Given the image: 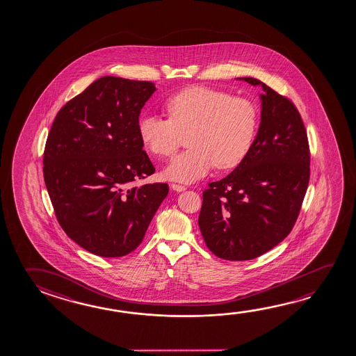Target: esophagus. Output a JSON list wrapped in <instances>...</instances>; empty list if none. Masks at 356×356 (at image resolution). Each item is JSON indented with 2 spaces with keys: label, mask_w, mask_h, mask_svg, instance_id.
Listing matches in <instances>:
<instances>
[{
  "label": "esophagus",
  "mask_w": 356,
  "mask_h": 356,
  "mask_svg": "<svg viewBox=\"0 0 356 356\" xmlns=\"http://www.w3.org/2000/svg\"><path fill=\"white\" fill-rule=\"evenodd\" d=\"M171 188L174 191H177V193H182V191L186 190V187L182 186V185H177V184H171Z\"/></svg>",
  "instance_id": "obj_1"
}]
</instances>
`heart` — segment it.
I'll use <instances>...</instances> for the list:
<instances>
[{
	"label": "heart",
	"instance_id": "1",
	"mask_svg": "<svg viewBox=\"0 0 356 356\" xmlns=\"http://www.w3.org/2000/svg\"><path fill=\"white\" fill-rule=\"evenodd\" d=\"M169 119L144 114L138 122L141 143L152 155L169 158L181 152L163 169L169 180L193 182L216 166L232 169L245 160L256 138L258 111L245 98L212 88H187L165 103Z\"/></svg>",
	"mask_w": 356,
	"mask_h": 356
}]
</instances>
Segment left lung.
<instances>
[{
    "label": "left lung",
    "mask_w": 356,
    "mask_h": 356,
    "mask_svg": "<svg viewBox=\"0 0 356 356\" xmlns=\"http://www.w3.org/2000/svg\"><path fill=\"white\" fill-rule=\"evenodd\" d=\"M262 88L261 122L251 152L225 179L204 191L198 226L213 254L248 261L272 250L297 221L308 187V138L291 100L256 78Z\"/></svg>",
    "instance_id": "1"
}]
</instances>
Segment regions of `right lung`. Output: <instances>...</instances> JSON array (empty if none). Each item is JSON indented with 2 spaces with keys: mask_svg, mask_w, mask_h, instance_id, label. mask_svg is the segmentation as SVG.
<instances>
[{
  "mask_svg": "<svg viewBox=\"0 0 356 356\" xmlns=\"http://www.w3.org/2000/svg\"><path fill=\"white\" fill-rule=\"evenodd\" d=\"M154 83L105 76L58 111L48 134L43 176L59 225L86 251H134L169 193L168 184L131 187L155 168L138 133Z\"/></svg>",
  "mask_w": 356,
  "mask_h": 356,
  "instance_id": "1",
  "label": "right lung"
}]
</instances>
